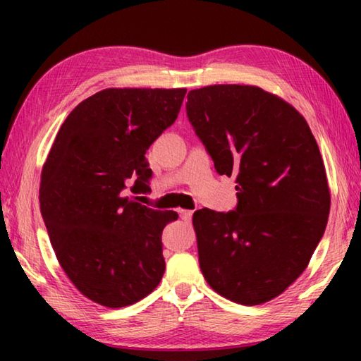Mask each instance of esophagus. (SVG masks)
I'll return each mask as SVG.
<instances>
[{
    "instance_id": "1",
    "label": "esophagus",
    "mask_w": 361,
    "mask_h": 361,
    "mask_svg": "<svg viewBox=\"0 0 361 361\" xmlns=\"http://www.w3.org/2000/svg\"><path fill=\"white\" fill-rule=\"evenodd\" d=\"M180 124H183V126L186 124V121H183V116H181V118H180Z\"/></svg>"
}]
</instances>
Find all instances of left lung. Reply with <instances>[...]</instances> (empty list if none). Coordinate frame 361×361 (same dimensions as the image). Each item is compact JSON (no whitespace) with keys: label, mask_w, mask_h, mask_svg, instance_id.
<instances>
[{"label":"left lung","mask_w":361,"mask_h":361,"mask_svg":"<svg viewBox=\"0 0 361 361\" xmlns=\"http://www.w3.org/2000/svg\"><path fill=\"white\" fill-rule=\"evenodd\" d=\"M185 89H106L73 109L41 175L49 239L90 301L126 307L161 283L162 231L178 218L149 197L146 149L178 118Z\"/></svg>","instance_id":"obj_1"}]
</instances>
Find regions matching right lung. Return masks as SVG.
Segmentation results:
<instances>
[{"instance_id":"1","label":"right lung","mask_w":361,"mask_h":361,"mask_svg":"<svg viewBox=\"0 0 361 361\" xmlns=\"http://www.w3.org/2000/svg\"><path fill=\"white\" fill-rule=\"evenodd\" d=\"M186 114L216 172L237 183L234 210L194 213L200 271L231 301H271L304 272L326 228L319 145L299 113L253 85L191 90Z\"/></svg>"}]
</instances>
